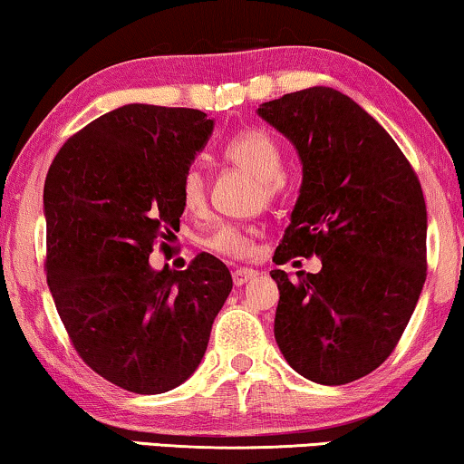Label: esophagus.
<instances>
[{"instance_id": "34e87169", "label": "esophagus", "mask_w": 464, "mask_h": 464, "mask_svg": "<svg viewBox=\"0 0 464 464\" xmlns=\"http://www.w3.org/2000/svg\"><path fill=\"white\" fill-rule=\"evenodd\" d=\"M256 276H257V270H253V268H238V270L232 272V281H234V285H237V287H243L245 283L253 281Z\"/></svg>"}]
</instances>
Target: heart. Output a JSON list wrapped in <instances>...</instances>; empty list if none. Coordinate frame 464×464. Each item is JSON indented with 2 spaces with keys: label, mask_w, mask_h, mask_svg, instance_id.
<instances>
[{
  "label": "heart",
  "mask_w": 464,
  "mask_h": 464,
  "mask_svg": "<svg viewBox=\"0 0 464 464\" xmlns=\"http://www.w3.org/2000/svg\"><path fill=\"white\" fill-rule=\"evenodd\" d=\"M224 158L234 167L249 170L264 181V194L275 196L281 186L283 154L278 145L262 130H243L224 145ZM181 202L188 211L198 213L207 205V181L200 169H188L181 179ZM208 246L224 256L245 257L253 253V234L237 226H219L208 238Z\"/></svg>",
  "instance_id": "heart-1"
}]
</instances>
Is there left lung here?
I'll use <instances>...</instances> for the list:
<instances>
[{
    "label": "left lung",
    "mask_w": 464,
    "mask_h": 464,
    "mask_svg": "<svg viewBox=\"0 0 464 464\" xmlns=\"http://www.w3.org/2000/svg\"><path fill=\"white\" fill-rule=\"evenodd\" d=\"M302 162V186L275 262L321 257L316 275L272 270L275 338L316 384H348L397 346L427 278V205L392 137L329 86L257 107Z\"/></svg>",
    "instance_id": "left-lung-1"
}]
</instances>
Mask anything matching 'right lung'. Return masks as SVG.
<instances>
[{
	"instance_id": "right-lung-1",
	"label": "right lung",
	"mask_w": 464,
	"mask_h": 464,
	"mask_svg": "<svg viewBox=\"0 0 464 464\" xmlns=\"http://www.w3.org/2000/svg\"><path fill=\"white\" fill-rule=\"evenodd\" d=\"M213 126L198 110L122 105L75 132L44 183L46 276L63 325L86 365L139 395L192 376L232 291L208 253L181 272L150 264L179 226L181 179Z\"/></svg>"
}]
</instances>
